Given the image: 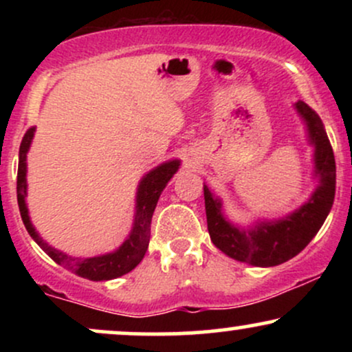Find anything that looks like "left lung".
Segmentation results:
<instances>
[{
	"instance_id": "1",
	"label": "left lung",
	"mask_w": 352,
	"mask_h": 352,
	"mask_svg": "<svg viewBox=\"0 0 352 352\" xmlns=\"http://www.w3.org/2000/svg\"><path fill=\"white\" fill-rule=\"evenodd\" d=\"M308 127L309 144L314 145V175L319 184L305 205L285 218L258 221L245 230L230 223L221 212V200L204 185L205 212L213 245L233 260L253 266H276L292 260L306 248L324 223L336 193V162L333 147L321 119L308 104H294Z\"/></svg>"
}]
</instances>
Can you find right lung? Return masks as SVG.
<instances>
[{"instance_id": "right-lung-1", "label": "right lung", "mask_w": 352, "mask_h": 352, "mask_svg": "<svg viewBox=\"0 0 352 352\" xmlns=\"http://www.w3.org/2000/svg\"><path fill=\"white\" fill-rule=\"evenodd\" d=\"M36 127L28 129L24 134L21 145H19V164H18V182H16V193H18V205L21 212L23 223L26 227L31 238L46 252L56 263L64 266V268L74 272L78 276L86 278L91 281H107L114 278L122 276V274L132 272L137 265L142 261L145 252H147L148 240H151V221L153 210L157 207L160 193L164 192L165 185L172 179L173 173L179 170L180 160H168V162L160 164L147 175L142 177L139 187H137L135 197V218L132 225L131 235L125 238V241L116 252L98 254L91 258H74L69 254L63 253L60 250L52 248L46 241L39 236L30 220V213L26 207L28 184H26V153L30 151V145L33 142Z\"/></svg>"}]
</instances>
